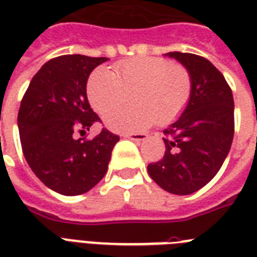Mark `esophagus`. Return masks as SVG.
<instances>
[{
    "label": "esophagus",
    "mask_w": 257,
    "mask_h": 257,
    "mask_svg": "<svg viewBox=\"0 0 257 257\" xmlns=\"http://www.w3.org/2000/svg\"><path fill=\"white\" fill-rule=\"evenodd\" d=\"M126 139H131L133 141H137V143H140V141H144L148 139V135H145V133H129V135H125Z\"/></svg>",
    "instance_id": "esophagus-1"
}]
</instances>
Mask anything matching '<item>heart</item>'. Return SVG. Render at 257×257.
I'll list each match as a JSON object with an SVG mask.
<instances>
[{"label": "heart", "mask_w": 257, "mask_h": 257, "mask_svg": "<svg viewBox=\"0 0 257 257\" xmlns=\"http://www.w3.org/2000/svg\"><path fill=\"white\" fill-rule=\"evenodd\" d=\"M135 90L137 105L113 108ZM88 98L98 113L108 108L104 122L114 132H139L156 121L168 124L183 112L192 92L191 74L184 66L160 57H136L120 62L113 72L100 68L88 81Z\"/></svg>", "instance_id": "heart-1"}]
</instances>
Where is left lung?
<instances>
[{"instance_id": "8db88e82", "label": "left lung", "mask_w": 257, "mask_h": 257, "mask_svg": "<svg viewBox=\"0 0 257 257\" xmlns=\"http://www.w3.org/2000/svg\"><path fill=\"white\" fill-rule=\"evenodd\" d=\"M189 72L192 92L181 116L165 128V155L148 165L151 179L173 195H191L220 171L235 132V105L229 85L207 58L169 52Z\"/></svg>"}]
</instances>
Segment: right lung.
Segmentation results:
<instances>
[{
	"label": "right lung",
	"instance_id": "1",
	"mask_svg": "<svg viewBox=\"0 0 257 257\" xmlns=\"http://www.w3.org/2000/svg\"><path fill=\"white\" fill-rule=\"evenodd\" d=\"M106 57L65 54L34 74L18 110L22 152L33 173L52 191L77 196L90 191L108 171L120 137L102 129L92 140L76 139L100 117L86 96V82Z\"/></svg>",
	"mask_w": 257,
	"mask_h": 257
}]
</instances>
